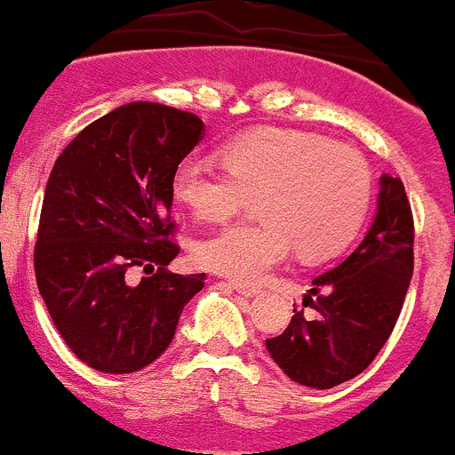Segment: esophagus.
I'll use <instances>...</instances> for the list:
<instances>
[{
	"label": "esophagus",
	"instance_id": "34e87169",
	"mask_svg": "<svg viewBox=\"0 0 455 455\" xmlns=\"http://www.w3.org/2000/svg\"><path fill=\"white\" fill-rule=\"evenodd\" d=\"M230 289L235 291V293L243 295V298H255V295L259 293L255 286H245V284H241V282H230Z\"/></svg>",
	"mask_w": 455,
	"mask_h": 455
}]
</instances>
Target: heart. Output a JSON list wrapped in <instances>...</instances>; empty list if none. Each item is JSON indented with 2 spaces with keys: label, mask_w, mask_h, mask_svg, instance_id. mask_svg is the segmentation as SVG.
<instances>
[{
  "label": "heart",
  "mask_w": 455,
  "mask_h": 455,
  "mask_svg": "<svg viewBox=\"0 0 455 455\" xmlns=\"http://www.w3.org/2000/svg\"><path fill=\"white\" fill-rule=\"evenodd\" d=\"M225 169L187 157L171 176L173 198L203 223H225L257 200L259 223L235 225L198 248L205 268L259 284L298 245L304 259L343 248L365 219L372 176L361 153L315 132L257 128L223 151Z\"/></svg>",
  "instance_id": "obj_1"
}]
</instances>
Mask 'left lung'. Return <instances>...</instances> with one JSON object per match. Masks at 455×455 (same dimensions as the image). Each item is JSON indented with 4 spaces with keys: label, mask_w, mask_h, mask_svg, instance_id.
I'll return each mask as SVG.
<instances>
[{
    "label": "left lung",
    "mask_w": 455,
    "mask_h": 455,
    "mask_svg": "<svg viewBox=\"0 0 455 455\" xmlns=\"http://www.w3.org/2000/svg\"><path fill=\"white\" fill-rule=\"evenodd\" d=\"M377 214L361 243L311 282L315 318L293 309L282 336L266 340L275 363L299 386L327 390L363 372L393 333L412 277V214L399 178L379 180Z\"/></svg>",
    "instance_id": "left-lung-1"
}]
</instances>
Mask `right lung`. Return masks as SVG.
I'll return each instance as SVG.
<instances>
[{
	"mask_svg": "<svg viewBox=\"0 0 455 455\" xmlns=\"http://www.w3.org/2000/svg\"><path fill=\"white\" fill-rule=\"evenodd\" d=\"M205 135L191 112L132 101L83 128L58 156L44 189L36 279L62 340L99 372L153 363L176 336L205 273L166 266L171 176ZM144 267L140 285L127 270Z\"/></svg>",
	"mask_w": 455,
	"mask_h": 455,
	"instance_id": "obj_1",
	"label": "right lung"
}]
</instances>
